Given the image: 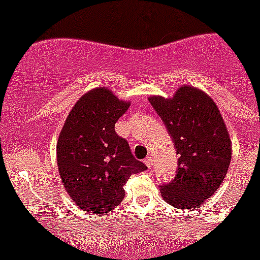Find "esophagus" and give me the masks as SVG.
<instances>
[{
    "label": "esophagus",
    "instance_id": "34e87169",
    "mask_svg": "<svg viewBox=\"0 0 260 260\" xmlns=\"http://www.w3.org/2000/svg\"><path fill=\"white\" fill-rule=\"evenodd\" d=\"M144 164L147 165V168H151V166H153V159H151V157H145Z\"/></svg>",
    "mask_w": 260,
    "mask_h": 260
}]
</instances>
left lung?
I'll return each instance as SVG.
<instances>
[{
    "label": "left lung",
    "mask_w": 260,
    "mask_h": 260,
    "mask_svg": "<svg viewBox=\"0 0 260 260\" xmlns=\"http://www.w3.org/2000/svg\"><path fill=\"white\" fill-rule=\"evenodd\" d=\"M148 99L178 154L177 175L161 186V197L177 209L199 207L221 186L231 162L232 143L220 110L207 92L192 85L180 86L172 98Z\"/></svg>",
    "instance_id": "obj_1"
}]
</instances>
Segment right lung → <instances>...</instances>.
<instances>
[{"label":"right lung","instance_id":"right-lung-1","mask_svg":"<svg viewBox=\"0 0 260 260\" xmlns=\"http://www.w3.org/2000/svg\"><path fill=\"white\" fill-rule=\"evenodd\" d=\"M129 105L109 88L96 86L80 96L66 118L56 147L58 172L82 211H111L121 204L131 175L147 170L115 132V123Z\"/></svg>","mask_w":260,"mask_h":260}]
</instances>
